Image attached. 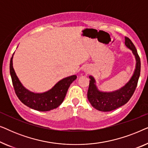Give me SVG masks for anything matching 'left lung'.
I'll use <instances>...</instances> for the list:
<instances>
[{
    "label": "left lung",
    "instance_id": "1",
    "mask_svg": "<svg viewBox=\"0 0 148 148\" xmlns=\"http://www.w3.org/2000/svg\"><path fill=\"white\" fill-rule=\"evenodd\" d=\"M125 45L132 50L136 59V66L131 79L122 88L112 92H103L98 90L96 81L90 76V85L88 91V99L92 106L98 110L108 112L123 106L130 100L138 83L141 71L140 58L137 54L136 48L129 38L125 37Z\"/></svg>",
    "mask_w": 148,
    "mask_h": 148
}]
</instances>
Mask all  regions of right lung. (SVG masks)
Instances as JSON below:
<instances>
[{
    "mask_svg": "<svg viewBox=\"0 0 148 148\" xmlns=\"http://www.w3.org/2000/svg\"><path fill=\"white\" fill-rule=\"evenodd\" d=\"M10 74L15 94L26 106L38 111H49L59 106L63 102L70 85L77 79L71 75L59 81L52 89L44 93H34L24 88L13 66V56L10 60Z\"/></svg>",
    "mask_w": 148,
    "mask_h": 148,
    "instance_id": "right-lung-1",
    "label": "right lung"
}]
</instances>
